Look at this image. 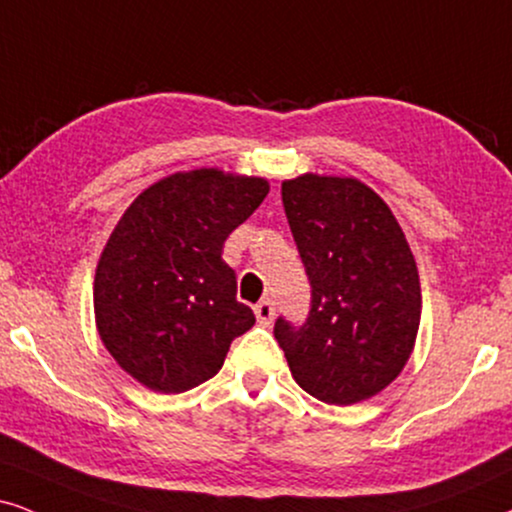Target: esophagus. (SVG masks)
Listing matches in <instances>:
<instances>
[{
	"instance_id": "1",
	"label": "esophagus",
	"mask_w": 512,
	"mask_h": 512,
	"mask_svg": "<svg viewBox=\"0 0 512 512\" xmlns=\"http://www.w3.org/2000/svg\"><path fill=\"white\" fill-rule=\"evenodd\" d=\"M255 316H257V321L264 323V326H269V323L274 321V316H276L274 302H271V300L257 302V304H255Z\"/></svg>"
}]
</instances>
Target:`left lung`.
I'll use <instances>...</instances> for the list:
<instances>
[{
	"label": "left lung",
	"mask_w": 512,
	"mask_h": 512,
	"mask_svg": "<svg viewBox=\"0 0 512 512\" xmlns=\"http://www.w3.org/2000/svg\"><path fill=\"white\" fill-rule=\"evenodd\" d=\"M281 196L312 307L302 326L278 316L274 335L304 392L357 404L411 357L423 304L416 260L385 200L359 179L302 174Z\"/></svg>",
	"instance_id": "obj_1"
}]
</instances>
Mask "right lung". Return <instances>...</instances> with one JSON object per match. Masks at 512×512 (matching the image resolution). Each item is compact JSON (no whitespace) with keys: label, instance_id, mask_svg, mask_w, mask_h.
<instances>
[{"label":"right lung","instance_id":"add662e5","mask_svg":"<svg viewBox=\"0 0 512 512\" xmlns=\"http://www.w3.org/2000/svg\"><path fill=\"white\" fill-rule=\"evenodd\" d=\"M267 193V179L203 167L155 181L120 217L96 267L94 314L141 385L179 394L205 383L252 328L222 250Z\"/></svg>","mask_w":512,"mask_h":512}]
</instances>
